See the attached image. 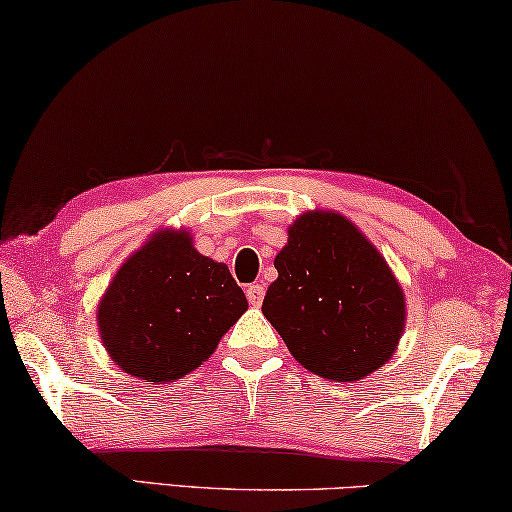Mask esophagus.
<instances>
[{
	"label": "esophagus",
	"mask_w": 512,
	"mask_h": 512,
	"mask_svg": "<svg viewBox=\"0 0 512 512\" xmlns=\"http://www.w3.org/2000/svg\"><path fill=\"white\" fill-rule=\"evenodd\" d=\"M264 294H266V291H264L262 285H250V287L246 289V296H248V300H250V305H255V307L262 305Z\"/></svg>",
	"instance_id": "34e87169"
}]
</instances>
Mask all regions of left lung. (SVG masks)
Here are the masks:
<instances>
[{
    "instance_id": "1",
    "label": "left lung",
    "mask_w": 512,
    "mask_h": 512,
    "mask_svg": "<svg viewBox=\"0 0 512 512\" xmlns=\"http://www.w3.org/2000/svg\"><path fill=\"white\" fill-rule=\"evenodd\" d=\"M262 312L298 364L332 383L367 378L392 360L405 294L380 250L344 214L303 212L275 255Z\"/></svg>"
}]
</instances>
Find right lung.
<instances>
[{
	"mask_svg": "<svg viewBox=\"0 0 512 512\" xmlns=\"http://www.w3.org/2000/svg\"><path fill=\"white\" fill-rule=\"evenodd\" d=\"M248 300L186 227H161L129 255L97 303L104 351L129 376L175 383L207 362Z\"/></svg>",
	"mask_w": 512,
	"mask_h": 512,
	"instance_id": "1",
	"label": "right lung"
}]
</instances>
